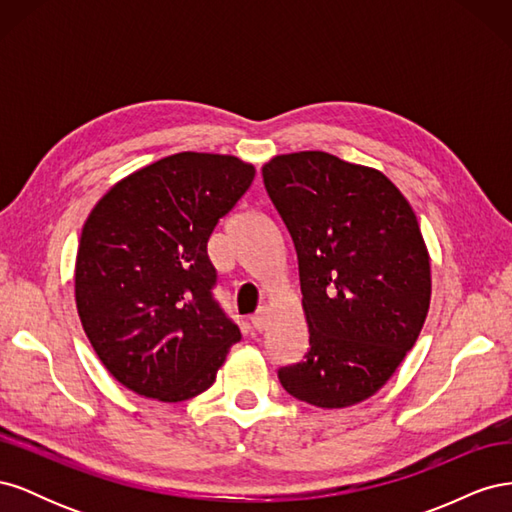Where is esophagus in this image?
<instances>
[{"mask_svg": "<svg viewBox=\"0 0 512 512\" xmlns=\"http://www.w3.org/2000/svg\"><path fill=\"white\" fill-rule=\"evenodd\" d=\"M265 324H267L265 309H258V312L252 316V327H254V331H262L265 329Z\"/></svg>", "mask_w": 512, "mask_h": 512, "instance_id": "1", "label": "esophagus"}]
</instances>
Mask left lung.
<instances>
[{"label": "left lung", "instance_id": "8db88e82", "mask_svg": "<svg viewBox=\"0 0 512 512\" xmlns=\"http://www.w3.org/2000/svg\"><path fill=\"white\" fill-rule=\"evenodd\" d=\"M262 181L297 250L309 329L305 356L277 378L318 408L359 404L395 374L429 312L416 215L380 170L324 151L277 156Z\"/></svg>", "mask_w": 512, "mask_h": 512}]
</instances>
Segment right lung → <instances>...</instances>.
<instances>
[{"instance_id":"right-lung-1","label":"right lung","mask_w":512,"mask_h":512,"mask_svg":"<svg viewBox=\"0 0 512 512\" xmlns=\"http://www.w3.org/2000/svg\"><path fill=\"white\" fill-rule=\"evenodd\" d=\"M256 170L183 151L115 183L89 213L76 254V309L111 376L177 404L207 391L241 331L213 297V228Z\"/></svg>"}]
</instances>
